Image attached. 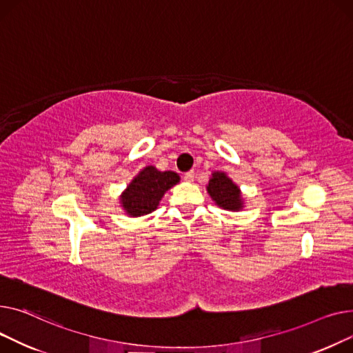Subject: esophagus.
Returning <instances> with one entry per match:
<instances>
[{"instance_id": "esophagus-1", "label": "esophagus", "mask_w": 353, "mask_h": 353, "mask_svg": "<svg viewBox=\"0 0 353 353\" xmlns=\"http://www.w3.org/2000/svg\"><path fill=\"white\" fill-rule=\"evenodd\" d=\"M194 178H195L194 171H190V172H186V174L183 175V179H185L186 182H192V181H194Z\"/></svg>"}]
</instances>
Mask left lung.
<instances>
[{"label": "left lung", "instance_id": "1", "mask_svg": "<svg viewBox=\"0 0 353 353\" xmlns=\"http://www.w3.org/2000/svg\"><path fill=\"white\" fill-rule=\"evenodd\" d=\"M206 190L221 208L230 211H238L242 208L239 188L223 172H214Z\"/></svg>", "mask_w": 353, "mask_h": 353}]
</instances>
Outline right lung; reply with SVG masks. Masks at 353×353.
Listing matches in <instances>:
<instances>
[{
  "label": "right lung",
  "mask_w": 353,
  "mask_h": 353,
  "mask_svg": "<svg viewBox=\"0 0 353 353\" xmlns=\"http://www.w3.org/2000/svg\"><path fill=\"white\" fill-rule=\"evenodd\" d=\"M179 182V175L172 171L161 172L155 167L143 168L121 196V203L131 216L147 215L157 206L170 188Z\"/></svg>",
  "instance_id": "right-lung-1"
}]
</instances>
